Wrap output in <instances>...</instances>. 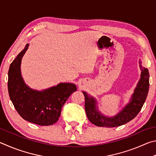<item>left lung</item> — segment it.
Listing matches in <instances>:
<instances>
[{
	"label": "left lung",
	"mask_w": 156,
	"mask_h": 156,
	"mask_svg": "<svg viewBox=\"0 0 156 156\" xmlns=\"http://www.w3.org/2000/svg\"><path fill=\"white\" fill-rule=\"evenodd\" d=\"M141 70L140 78L133 90L129 101L115 116H107L99 110L96 99L87 92L83 91L85 97V110L88 119L92 124L98 127H115L129 122L137 116L145 102L149 88V74L147 68L142 66L139 62Z\"/></svg>",
	"instance_id": "left-lung-1"
}]
</instances>
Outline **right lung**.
Returning a JSON list of instances; mask_svg holds the SVG:
<instances>
[{
	"label": "right lung",
	"mask_w": 156,
	"mask_h": 156,
	"mask_svg": "<svg viewBox=\"0 0 156 156\" xmlns=\"http://www.w3.org/2000/svg\"><path fill=\"white\" fill-rule=\"evenodd\" d=\"M25 47L13 59L8 72V92L10 99L22 118L39 125H51L58 121L63 105L76 90L75 84L59 83L42 90L30 88L21 74L22 59L29 48Z\"/></svg>",
	"instance_id": "right-lung-1"
}]
</instances>
